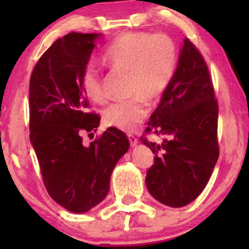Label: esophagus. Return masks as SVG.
<instances>
[{
	"instance_id": "obj_1",
	"label": "esophagus",
	"mask_w": 249,
	"mask_h": 249,
	"mask_svg": "<svg viewBox=\"0 0 249 249\" xmlns=\"http://www.w3.org/2000/svg\"><path fill=\"white\" fill-rule=\"evenodd\" d=\"M128 138H129V142H130V145L132 146V147H134V146L137 145V142H138V139L136 138L134 135L129 134V135H128Z\"/></svg>"
}]
</instances>
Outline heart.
<instances>
[{
	"label": "heart",
	"instance_id": "b5f03b06",
	"mask_svg": "<svg viewBox=\"0 0 249 249\" xmlns=\"http://www.w3.org/2000/svg\"><path fill=\"white\" fill-rule=\"evenodd\" d=\"M102 59L113 69L128 71V94L132 96L108 105L104 111V120L121 130H134L147 114L145 101L152 103L159 100L171 84L178 63L176 43L165 34L128 32L107 47ZM79 81L90 101L104 103L107 95L103 81L94 64L84 68Z\"/></svg>",
	"mask_w": 249,
	"mask_h": 249
}]
</instances>
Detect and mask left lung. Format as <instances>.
I'll use <instances>...</instances> for the list:
<instances>
[{
	"mask_svg": "<svg viewBox=\"0 0 249 249\" xmlns=\"http://www.w3.org/2000/svg\"><path fill=\"white\" fill-rule=\"evenodd\" d=\"M217 115L209 68L186 38L171 84L144 131L163 135V142L156 144L141 137L155 155L145 181L160 203L185 206L205 188L219 158Z\"/></svg>",
	"mask_w": 249,
	"mask_h": 249,
	"instance_id": "left-lung-1",
	"label": "left lung"
}]
</instances>
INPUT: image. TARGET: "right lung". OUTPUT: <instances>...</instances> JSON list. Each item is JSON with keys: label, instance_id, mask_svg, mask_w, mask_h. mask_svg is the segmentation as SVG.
Returning <instances> with one entry per match:
<instances>
[{"label": "right lung", "instance_id": "right-lung-1", "mask_svg": "<svg viewBox=\"0 0 249 249\" xmlns=\"http://www.w3.org/2000/svg\"><path fill=\"white\" fill-rule=\"evenodd\" d=\"M97 34L70 33L37 61L29 83V131L49 195L72 213H85L107 197L111 173L128 151L124 132L110 127L86 145L81 135L100 124L80 87ZM94 137V136H93Z\"/></svg>", "mask_w": 249, "mask_h": 249}]
</instances>
